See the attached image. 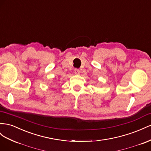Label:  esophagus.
Listing matches in <instances>:
<instances>
[{"label":"esophagus","instance_id":"1","mask_svg":"<svg viewBox=\"0 0 151 151\" xmlns=\"http://www.w3.org/2000/svg\"><path fill=\"white\" fill-rule=\"evenodd\" d=\"M74 73L76 74H80V70L78 68H75L74 69Z\"/></svg>","mask_w":151,"mask_h":151}]
</instances>
